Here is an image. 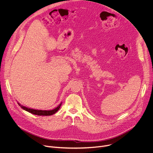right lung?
Segmentation results:
<instances>
[{
	"label": "right lung",
	"mask_w": 153,
	"mask_h": 153,
	"mask_svg": "<svg viewBox=\"0 0 153 153\" xmlns=\"http://www.w3.org/2000/svg\"><path fill=\"white\" fill-rule=\"evenodd\" d=\"M19 105L23 109V110L31 113L35 115H37V116H51L53 115L54 114H55L59 110V108H60V106L62 105V103L56 108H54V110H49V111H47V110H34V109H31V108H29L27 107H25L23 105H20L19 103H18Z\"/></svg>",
	"instance_id": "right-lung-1"
}]
</instances>
